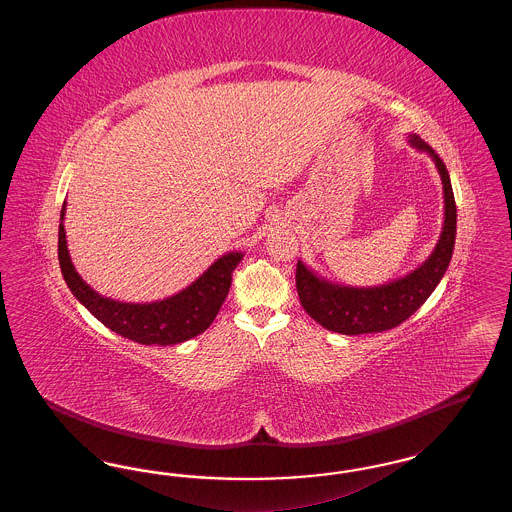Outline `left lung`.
Here are the masks:
<instances>
[{
  "mask_svg": "<svg viewBox=\"0 0 512 512\" xmlns=\"http://www.w3.org/2000/svg\"><path fill=\"white\" fill-rule=\"evenodd\" d=\"M409 144L428 153L434 159L441 176L445 220L438 244L420 267L414 268L403 278L374 288H351L328 282L318 276L315 270L297 261L295 286L299 301L307 315L315 318L320 326L330 332H338L343 336H359L386 332L399 326L403 320L414 315L420 305L432 295L451 263L457 234V205L449 172L439 159L438 153L424 140H420V136L411 134Z\"/></svg>",
  "mask_w": 512,
  "mask_h": 512,
  "instance_id": "8db88e82",
  "label": "left lung"
}]
</instances>
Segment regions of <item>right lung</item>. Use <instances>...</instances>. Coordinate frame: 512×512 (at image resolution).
Listing matches in <instances>:
<instances>
[{
  "mask_svg": "<svg viewBox=\"0 0 512 512\" xmlns=\"http://www.w3.org/2000/svg\"><path fill=\"white\" fill-rule=\"evenodd\" d=\"M65 209L67 203H63L59 224V265L63 278L74 297L109 330L142 345H174L192 340L213 324L230 290L232 272L244 259L242 251L224 253L186 290L167 299L151 303L115 301L92 290L76 272L65 236Z\"/></svg>",
  "mask_w": 512,
  "mask_h": 512,
  "instance_id": "obj_1",
  "label": "right lung"
}]
</instances>
